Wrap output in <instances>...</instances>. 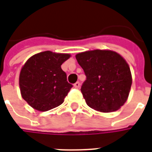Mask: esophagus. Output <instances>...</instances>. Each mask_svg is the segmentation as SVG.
I'll return each instance as SVG.
<instances>
[{"instance_id": "34e87169", "label": "esophagus", "mask_w": 152, "mask_h": 152, "mask_svg": "<svg viewBox=\"0 0 152 152\" xmlns=\"http://www.w3.org/2000/svg\"><path fill=\"white\" fill-rule=\"evenodd\" d=\"M80 86V82H78V81L74 84V87H75V88H76V89H78Z\"/></svg>"}]
</instances>
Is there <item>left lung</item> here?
Listing matches in <instances>:
<instances>
[{
  "label": "left lung",
  "instance_id": "left-lung-1",
  "mask_svg": "<svg viewBox=\"0 0 152 152\" xmlns=\"http://www.w3.org/2000/svg\"><path fill=\"white\" fill-rule=\"evenodd\" d=\"M86 80L80 88L87 105L102 112H115L124 105L132 76L128 63L111 50H96L76 55Z\"/></svg>",
  "mask_w": 152,
  "mask_h": 152
}]
</instances>
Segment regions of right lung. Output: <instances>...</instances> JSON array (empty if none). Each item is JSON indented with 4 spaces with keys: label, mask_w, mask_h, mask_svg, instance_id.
I'll return each instance as SVG.
<instances>
[{
    "label": "right lung",
    "mask_w": 152,
    "mask_h": 152,
    "mask_svg": "<svg viewBox=\"0 0 152 152\" xmlns=\"http://www.w3.org/2000/svg\"><path fill=\"white\" fill-rule=\"evenodd\" d=\"M70 54L45 51L31 57L23 66L19 86L23 99L31 107L46 112L61 105L72 85L61 65Z\"/></svg>",
    "instance_id": "right-lung-1"
}]
</instances>
